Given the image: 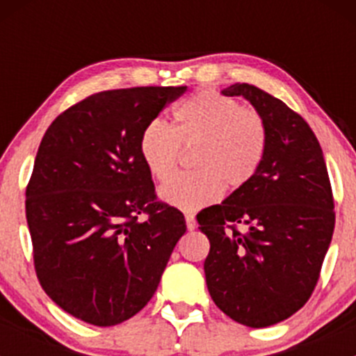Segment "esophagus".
I'll list each match as a JSON object with an SVG mask.
<instances>
[{
  "mask_svg": "<svg viewBox=\"0 0 356 356\" xmlns=\"http://www.w3.org/2000/svg\"><path fill=\"white\" fill-rule=\"evenodd\" d=\"M186 225H188L189 231H195L196 229V218L193 213H186Z\"/></svg>",
  "mask_w": 356,
  "mask_h": 356,
  "instance_id": "34e87169",
  "label": "esophagus"
}]
</instances>
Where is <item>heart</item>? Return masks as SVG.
Wrapping results in <instances>:
<instances>
[{
  "label": "heart",
  "mask_w": 356,
  "mask_h": 356,
  "mask_svg": "<svg viewBox=\"0 0 356 356\" xmlns=\"http://www.w3.org/2000/svg\"><path fill=\"white\" fill-rule=\"evenodd\" d=\"M175 124H146L139 155L149 174L163 181L177 165L182 148L193 149L195 172L168 179L158 195L182 211H198L222 198L224 189H241L258 174L268 148V131L258 111L236 99L201 91L174 110Z\"/></svg>",
  "instance_id": "heart-1"
}]
</instances>
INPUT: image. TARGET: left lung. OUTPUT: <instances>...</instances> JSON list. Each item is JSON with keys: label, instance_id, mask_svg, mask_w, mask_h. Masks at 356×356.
<instances>
[{"label": "left lung", "instance_id": "obj_1", "mask_svg": "<svg viewBox=\"0 0 356 356\" xmlns=\"http://www.w3.org/2000/svg\"><path fill=\"white\" fill-rule=\"evenodd\" d=\"M222 95L253 105L267 125L268 148L245 188L196 217L210 241L204 277L232 321L268 327L314 293L336 220L331 182L321 145L296 111L251 84H232Z\"/></svg>", "mask_w": 356, "mask_h": 356}]
</instances>
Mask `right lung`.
<instances>
[{"label": "right lung", "mask_w": 356, "mask_h": 356, "mask_svg": "<svg viewBox=\"0 0 356 356\" xmlns=\"http://www.w3.org/2000/svg\"><path fill=\"white\" fill-rule=\"evenodd\" d=\"M186 89L96 92L58 115L39 145L25 191L35 274L79 321L110 327L143 310L186 232L139 155L143 129Z\"/></svg>", "instance_id": "right-lung-1"}]
</instances>
